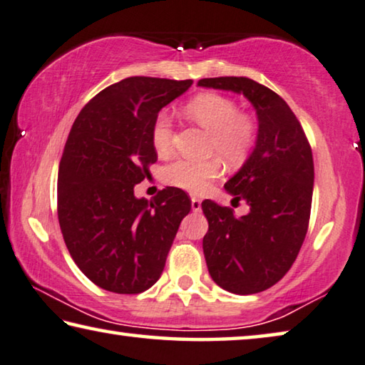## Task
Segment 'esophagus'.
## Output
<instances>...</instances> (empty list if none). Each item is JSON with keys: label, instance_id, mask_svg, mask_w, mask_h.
<instances>
[{"label": "esophagus", "instance_id": "obj_1", "mask_svg": "<svg viewBox=\"0 0 365 365\" xmlns=\"http://www.w3.org/2000/svg\"><path fill=\"white\" fill-rule=\"evenodd\" d=\"M192 210L196 212V211H200L201 210V200H198V198H192Z\"/></svg>", "mask_w": 365, "mask_h": 365}]
</instances>
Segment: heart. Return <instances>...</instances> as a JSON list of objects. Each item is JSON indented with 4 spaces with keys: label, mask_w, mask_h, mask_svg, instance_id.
I'll return each instance as SVG.
<instances>
[{
    "label": "heart",
    "mask_w": 365,
    "mask_h": 365,
    "mask_svg": "<svg viewBox=\"0 0 365 365\" xmlns=\"http://www.w3.org/2000/svg\"><path fill=\"white\" fill-rule=\"evenodd\" d=\"M185 115L210 131L207 153L221 157L225 164L240 165L253 151L258 138V121L248 112H240L239 103L227 96L205 92L193 97L185 107ZM151 143L159 155L173 149V121L167 112L155 115L151 126ZM222 170L221 160L177 159L164 169V182L172 187L203 192Z\"/></svg>",
    "instance_id": "b5f03b06"
}]
</instances>
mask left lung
<instances>
[{
    "label": "left lung",
    "instance_id": "8db88e82",
    "mask_svg": "<svg viewBox=\"0 0 365 365\" xmlns=\"http://www.w3.org/2000/svg\"><path fill=\"white\" fill-rule=\"evenodd\" d=\"M201 88L244 94L257 110L258 138L250 158L224 185L250 212L201 203L210 229L203 252L212 281L232 294L276 284L296 262L309 229L314 158L307 136L282 97L248 78H206Z\"/></svg>",
    "mask_w": 365,
    "mask_h": 365
}]
</instances>
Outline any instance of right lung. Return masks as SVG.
<instances>
[{"instance_id":"right-lung-1","label":"right lung","mask_w":365,"mask_h":365,"mask_svg":"<svg viewBox=\"0 0 365 365\" xmlns=\"http://www.w3.org/2000/svg\"><path fill=\"white\" fill-rule=\"evenodd\" d=\"M193 84L133 76L86 103L69 131L58 170V221L78 268L102 289L140 294L164 271L192 200L167 187L153 201L135 185L158 160L151 126L162 107Z\"/></svg>"}]
</instances>
